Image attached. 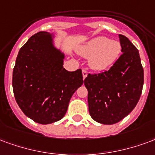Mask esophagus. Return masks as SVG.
Wrapping results in <instances>:
<instances>
[{
	"label": "esophagus",
	"instance_id": "34e87169",
	"mask_svg": "<svg viewBox=\"0 0 155 155\" xmlns=\"http://www.w3.org/2000/svg\"><path fill=\"white\" fill-rule=\"evenodd\" d=\"M87 71L86 69H82V76H83V78H85L87 76Z\"/></svg>",
	"mask_w": 155,
	"mask_h": 155
}]
</instances>
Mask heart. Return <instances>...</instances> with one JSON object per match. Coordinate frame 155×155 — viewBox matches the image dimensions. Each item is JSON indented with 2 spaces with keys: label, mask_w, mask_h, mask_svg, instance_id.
I'll use <instances>...</instances> for the list:
<instances>
[{
  "label": "heart",
  "mask_w": 155,
  "mask_h": 155,
  "mask_svg": "<svg viewBox=\"0 0 155 155\" xmlns=\"http://www.w3.org/2000/svg\"><path fill=\"white\" fill-rule=\"evenodd\" d=\"M121 51V45L116 40L106 37L91 39L80 50L84 57L90 58V66L94 70H103L116 62Z\"/></svg>",
  "instance_id": "heart-1"
}]
</instances>
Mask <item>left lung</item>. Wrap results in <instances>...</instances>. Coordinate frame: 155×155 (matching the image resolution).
Returning <instances> with one entry per match:
<instances>
[{
  "instance_id": "left-lung-1",
  "label": "left lung",
  "mask_w": 155,
  "mask_h": 155,
  "mask_svg": "<svg viewBox=\"0 0 155 155\" xmlns=\"http://www.w3.org/2000/svg\"><path fill=\"white\" fill-rule=\"evenodd\" d=\"M122 54L107 71L89 73L84 80L88 91L89 113L97 122L112 125L132 111L144 85V69L139 51L127 37L119 35Z\"/></svg>"
}]
</instances>
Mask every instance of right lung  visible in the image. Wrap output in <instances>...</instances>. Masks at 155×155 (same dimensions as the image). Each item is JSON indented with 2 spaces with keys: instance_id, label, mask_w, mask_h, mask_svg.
Instances as JSON below:
<instances>
[{
  "instance_id": "add662e5",
  "label": "right lung",
  "mask_w": 155,
  "mask_h": 155,
  "mask_svg": "<svg viewBox=\"0 0 155 155\" xmlns=\"http://www.w3.org/2000/svg\"><path fill=\"white\" fill-rule=\"evenodd\" d=\"M64 58L45 31L31 36L19 51L12 77L15 98L35 122L45 125L62 119L73 94L83 83L82 70L67 71Z\"/></svg>"
}]
</instances>
